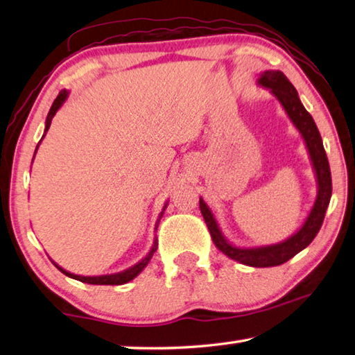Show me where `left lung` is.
<instances>
[{
  "mask_svg": "<svg viewBox=\"0 0 355 355\" xmlns=\"http://www.w3.org/2000/svg\"><path fill=\"white\" fill-rule=\"evenodd\" d=\"M257 84L268 89L279 100L286 116L290 117L293 125L296 127L300 136H302L318 184L313 207H311L309 216L305 218L304 224L299 227V230L293 233L290 238H286L285 241L269 245H257V248H239V245L232 244L224 236L218 220H216L213 209L207 205L202 197L199 205L203 219L207 222L209 235L213 238V243L222 254H225L228 258L238 263L245 264V266L269 268L279 266V264L288 261L313 241L322 225L330 197H332V177H330V167L326 150H324L322 146L320 130H318L310 112L300 103L297 91L288 81V78L280 70H264L261 73H258Z\"/></svg>",
  "mask_w": 355,
  "mask_h": 355,
  "instance_id": "1",
  "label": "left lung"
}]
</instances>
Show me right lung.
Masks as SVG:
<instances>
[{
  "mask_svg": "<svg viewBox=\"0 0 355 355\" xmlns=\"http://www.w3.org/2000/svg\"><path fill=\"white\" fill-rule=\"evenodd\" d=\"M67 97H69V91H65V89H64V91L59 92L56 100L53 101V105H51V107H50V112H48L46 120H45V131H44V136H42V139H44L45 135H46V131H48V128H50L53 117L56 116V112L59 111V107H61V106L64 105V101L67 100ZM42 139H40V142H42ZM40 142H39V144H40ZM39 144H37V148H39ZM37 148H35V152H37ZM34 155H35V153H34ZM167 203H169V202H167ZM167 203H164L163 209H161L159 218H158V220H156V224H155V232H156V228H158V224H159L161 218H163L164 209L167 208ZM156 249H158V239H156V236H155V238H153L152 249L148 250V254H147L146 257H144L141 261H137V263L135 264V266L125 269V271H120V272H116V274H106V275H76V274H71V272H69V271H65L64 268L59 266V264H56L55 261H53V263H55V266H56L62 274L67 275V277H71V279H75V280H80V282H83V284H91V285H123V284H127V282L133 280L135 277H137V275H139V274L142 272V269L147 266L150 260H152V257H153V254L156 252Z\"/></svg>",
  "mask_w": 355,
  "mask_h": 355,
  "instance_id": "1",
  "label": "right lung"
}]
</instances>
